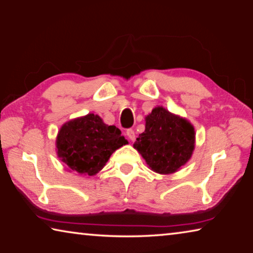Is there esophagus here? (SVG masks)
<instances>
[{"label": "esophagus", "instance_id": "34e87169", "mask_svg": "<svg viewBox=\"0 0 253 253\" xmlns=\"http://www.w3.org/2000/svg\"><path fill=\"white\" fill-rule=\"evenodd\" d=\"M126 135H127V137L128 138H129L130 140H135V131L132 130V129H127V131H126Z\"/></svg>", "mask_w": 253, "mask_h": 253}]
</instances>
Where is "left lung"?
I'll list each match as a JSON object with an SVG mask.
<instances>
[{
    "instance_id": "left-lung-1",
    "label": "left lung",
    "mask_w": 253,
    "mask_h": 253,
    "mask_svg": "<svg viewBox=\"0 0 253 253\" xmlns=\"http://www.w3.org/2000/svg\"><path fill=\"white\" fill-rule=\"evenodd\" d=\"M145 131L134 148L158 174H172L186 164L195 146L194 127L185 118L155 107L145 118Z\"/></svg>"
}]
</instances>
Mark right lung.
<instances>
[{"label": "right lung", "instance_id": "add662e5", "mask_svg": "<svg viewBox=\"0 0 253 253\" xmlns=\"http://www.w3.org/2000/svg\"><path fill=\"white\" fill-rule=\"evenodd\" d=\"M116 126H108L95 114L63 124L57 136V154L69 170L96 175L116 149L128 142Z\"/></svg>", "mask_w": 253, "mask_h": 253}]
</instances>
